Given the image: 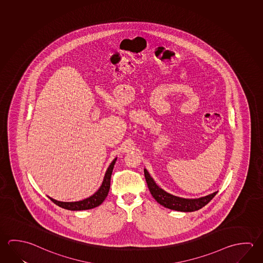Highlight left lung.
I'll return each instance as SVG.
<instances>
[{
  "mask_svg": "<svg viewBox=\"0 0 263 263\" xmlns=\"http://www.w3.org/2000/svg\"><path fill=\"white\" fill-rule=\"evenodd\" d=\"M145 178L147 181V186L152 193V197L155 198L157 202L161 204L163 207L168 208L173 211L177 212H191L198 211L199 209L207 205L208 203L214 198L218 191L213 193L196 198H184L177 197L175 195L166 192L165 190L160 187L155 183L147 169H144Z\"/></svg>",
  "mask_w": 263,
  "mask_h": 263,
  "instance_id": "8db88e82",
  "label": "left lung"
}]
</instances>
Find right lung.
<instances>
[{"label":"right lung","instance_id":"1","mask_svg":"<svg viewBox=\"0 0 263 263\" xmlns=\"http://www.w3.org/2000/svg\"><path fill=\"white\" fill-rule=\"evenodd\" d=\"M116 160H117V158L111 161V164L108 167L100 189H98L97 191L89 198H85V199L79 200V201H74V202H64V201H58L50 197H48V198H50L54 204L58 205L59 207L65 209V210H69V211H85V210H90L93 208L100 206L104 201L107 195L109 193L111 173H112L114 166L116 164Z\"/></svg>","mask_w":263,"mask_h":263}]
</instances>
